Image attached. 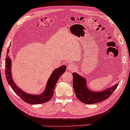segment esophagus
<instances>
[{
    "mask_svg": "<svg viewBox=\"0 0 130 130\" xmlns=\"http://www.w3.org/2000/svg\"><path fill=\"white\" fill-rule=\"evenodd\" d=\"M67 69L69 70H74V69H75V66L72 64V63H70V64L68 65Z\"/></svg>",
    "mask_w": 130,
    "mask_h": 130,
    "instance_id": "1",
    "label": "esophagus"
}]
</instances>
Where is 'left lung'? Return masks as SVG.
Listing matches in <instances>:
<instances>
[{
  "label": "left lung",
  "instance_id": "1",
  "mask_svg": "<svg viewBox=\"0 0 130 130\" xmlns=\"http://www.w3.org/2000/svg\"><path fill=\"white\" fill-rule=\"evenodd\" d=\"M73 88L76 97L85 104H94L108 98L116 89L118 84L101 92H95L87 87V80L78 74L73 73Z\"/></svg>",
  "mask_w": 130,
  "mask_h": 130
}]
</instances>
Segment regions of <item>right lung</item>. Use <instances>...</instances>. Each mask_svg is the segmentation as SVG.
<instances>
[{"label": "right lung", "mask_w": 130, "mask_h": 130, "mask_svg": "<svg viewBox=\"0 0 130 130\" xmlns=\"http://www.w3.org/2000/svg\"><path fill=\"white\" fill-rule=\"evenodd\" d=\"M8 53H9V48L7 50V54ZM11 64H12L11 60L7 55L6 58H5V71L8 84H9L14 92L23 101L31 104H42L50 100L54 95L55 85H56L60 77L65 72L66 68H67L65 65H63L54 70L47 80L45 90H44V92L41 94L35 95L27 93L17 86V85L14 83V82L13 81L12 76Z\"/></svg>", "instance_id": "add662e5"}]
</instances>
